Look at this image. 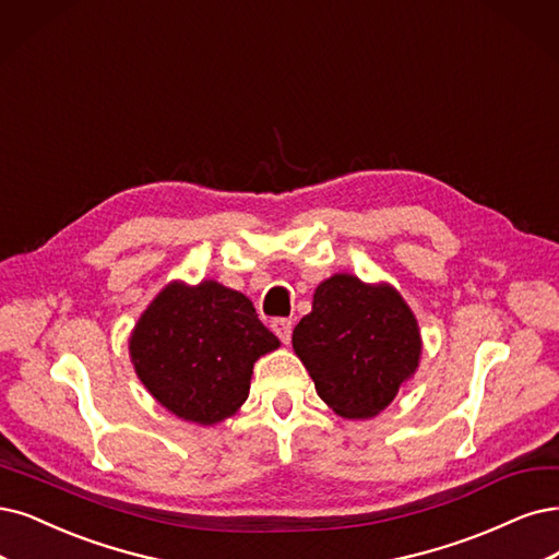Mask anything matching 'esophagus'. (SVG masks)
I'll use <instances>...</instances> for the list:
<instances>
[{"label":"esophagus","instance_id":"34e87169","mask_svg":"<svg viewBox=\"0 0 559 559\" xmlns=\"http://www.w3.org/2000/svg\"><path fill=\"white\" fill-rule=\"evenodd\" d=\"M272 329H274V334H276L285 345L290 343V338H293V320L276 318V320L272 322Z\"/></svg>","mask_w":559,"mask_h":559}]
</instances>
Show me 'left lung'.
Returning <instances> with one entry per match:
<instances>
[{"label": "left lung", "mask_w": 559, "mask_h": 559, "mask_svg": "<svg viewBox=\"0 0 559 559\" xmlns=\"http://www.w3.org/2000/svg\"><path fill=\"white\" fill-rule=\"evenodd\" d=\"M293 347L336 415L370 419L415 376L421 336L394 287L334 274L318 285L313 311L295 326Z\"/></svg>", "instance_id": "8db88e82"}]
</instances>
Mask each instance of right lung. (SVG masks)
I'll use <instances>...</instances> for the list:
<instances>
[{"mask_svg":"<svg viewBox=\"0 0 559 559\" xmlns=\"http://www.w3.org/2000/svg\"><path fill=\"white\" fill-rule=\"evenodd\" d=\"M281 343L246 295L216 281L170 283L133 329L129 353L150 394L179 419L212 426L248 399L253 364Z\"/></svg>","mask_w":559,"mask_h":559,"instance_id":"1","label":"right lung"}]
</instances>
